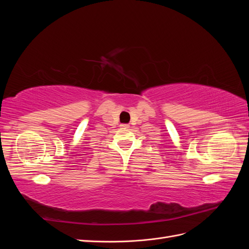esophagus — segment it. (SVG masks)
<instances>
[{"mask_svg":"<svg viewBox=\"0 0 249 249\" xmlns=\"http://www.w3.org/2000/svg\"><path fill=\"white\" fill-rule=\"evenodd\" d=\"M123 127V129H127V127H129V124H122L120 125Z\"/></svg>","mask_w":249,"mask_h":249,"instance_id":"obj_1","label":"esophagus"}]
</instances>
